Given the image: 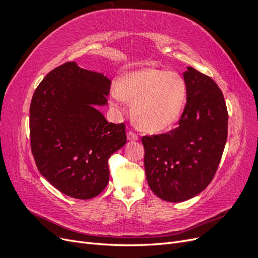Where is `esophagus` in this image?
<instances>
[{"instance_id": "1", "label": "esophagus", "mask_w": 258, "mask_h": 258, "mask_svg": "<svg viewBox=\"0 0 258 258\" xmlns=\"http://www.w3.org/2000/svg\"><path fill=\"white\" fill-rule=\"evenodd\" d=\"M127 139L129 140V141H137V140L139 139V137H138L137 134H135L134 131H128Z\"/></svg>"}]
</instances>
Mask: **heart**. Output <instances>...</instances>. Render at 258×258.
<instances>
[{
    "label": "heart",
    "instance_id": "b5f03b06",
    "mask_svg": "<svg viewBox=\"0 0 258 258\" xmlns=\"http://www.w3.org/2000/svg\"><path fill=\"white\" fill-rule=\"evenodd\" d=\"M113 96L118 101L132 102V116L140 128L160 132L181 118L187 87L176 72L144 68L121 76Z\"/></svg>",
    "mask_w": 258,
    "mask_h": 258
}]
</instances>
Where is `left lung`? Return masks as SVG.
Wrapping results in <instances>:
<instances>
[{"label": "left lung", "mask_w": 258, "mask_h": 258, "mask_svg": "<svg viewBox=\"0 0 258 258\" xmlns=\"http://www.w3.org/2000/svg\"><path fill=\"white\" fill-rule=\"evenodd\" d=\"M187 100L178 127L143 137L147 183L156 196L181 202L212 181L227 140L228 113L217 84L191 67L184 72Z\"/></svg>", "instance_id": "left-lung-1"}]
</instances>
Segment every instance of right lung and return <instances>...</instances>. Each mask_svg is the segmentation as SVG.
<instances>
[{
	"label": "right lung",
	"mask_w": 258,
	"mask_h": 258,
	"mask_svg": "<svg viewBox=\"0 0 258 258\" xmlns=\"http://www.w3.org/2000/svg\"><path fill=\"white\" fill-rule=\"evenodd\" d=\"M111 81L66 62L35 89L30 105L31 151L41 174L67 196L91 199L110 177L107 161L126 144L124 123L107 122Z\"/></svg>",
	"instance_id": "1"
}]
</instances>
